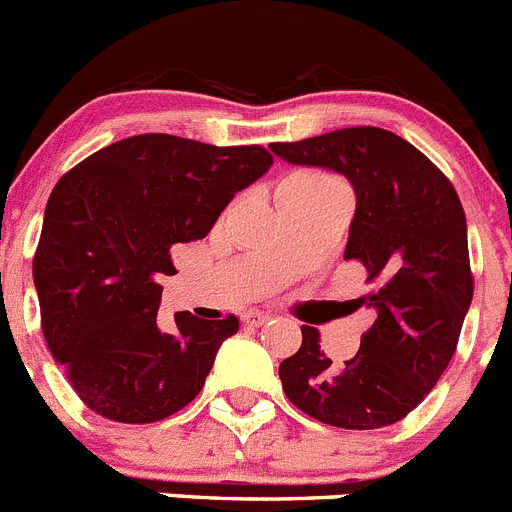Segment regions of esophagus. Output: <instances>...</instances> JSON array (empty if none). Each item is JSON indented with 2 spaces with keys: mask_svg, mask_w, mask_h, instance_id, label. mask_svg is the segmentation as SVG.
<instances>
[{
  "mask_svg": "<svg viewBox=\"0 0 512 512\" xmlns=\"http://www.w3.org/2000/svg\"><path fill=\"white\" fill-rule=\"evenodd\" d=\"M242 321H245L247 326H252V328H260V326H265L267 321H270V315L260 313V310H247V313L242 315Z\"/></svg>",
  "mask_w": 512,
  "mask_h": 512,
  "instance_id": "1",
  "label": "esophagus"
}]
</instances>
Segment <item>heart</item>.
Wrapping results in <instances>:
<instances>
[{"instance_id": "1", "label": "heart", "mask_w": 512, "mask_h": 512, "mask_svg": "<svg viewBox=\"0 0 512 512\" xmlns=\"http://www.w3.org/2000/svg\"><path fill=\"white\" fill-rule=\"evenodd\" d=\"M285 186H290L295 191H303V194H323V191L341 189V184L333 176L323 174V171H300V174L290 176L285 181Z\"/></svg>"}]
</instances>
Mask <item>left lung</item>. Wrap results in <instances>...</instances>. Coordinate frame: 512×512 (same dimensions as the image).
<instances>
[{"instance_id":"1","label":"left lung","mask_w":512,"mask_h":512,"mask_svg":"<svg viewBox=\"0 0 512 512\" xmlns=\"http://www.w3.org/2000/svg\"><path fill=\"white\" fill-rule=\"evenodd\" d=\"M288 164L343 174L356 191L343 257L366 267L358 303L376 321L353 358L336 366L303 326L298 353L280 364L300 412L341 429H379L407 417L455 356L472 303L467 222L450 179L409 141L374 126L270 143Z\"/></svg>"}]
</instances>
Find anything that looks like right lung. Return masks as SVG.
Returning a JSON list of instances; mask_svg holds the SVG:
<instances>
[{"label":"right lung","instance_id":"add662e5","mask_svg":"<svg viewBox=\"0 0 512 512\" xmlns=\"http://www.w3.org/2000/svg\"><path fill=\"white\" fill-rule=\"evenodd\" d=\"M272 166L262 146H209L141 133L100 148L62 176L32 260L42 333L95 414L151 424L202 391L240 321L181 310L156 323L171 247L204 240L234 194Z\"/></svg>","mask_w":512,"mask_h":512}]
</instances>
